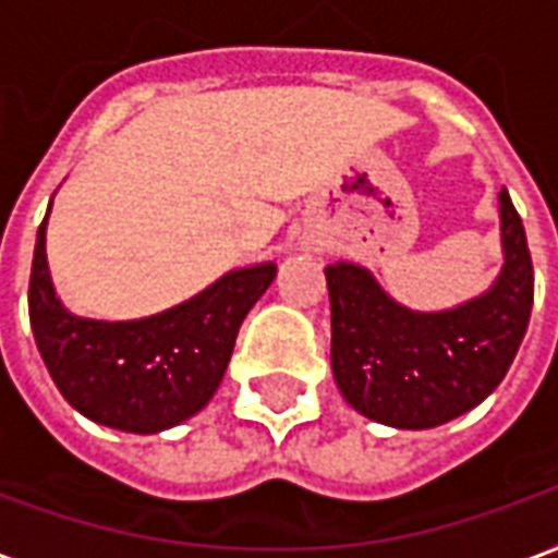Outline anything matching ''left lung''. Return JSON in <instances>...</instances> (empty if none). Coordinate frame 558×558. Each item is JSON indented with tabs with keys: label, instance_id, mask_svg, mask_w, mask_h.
<instances>
[{
	"label": "left lung",
	"instance_id": "8db88e82",
	"mask_svg": "<svg viewBox=\"0 0 558 558\" xmlns=\"http://www.w3.org/2000/svg\"><path fill=\"white\" fill-rule=\"evenodd\" d=\"M502 270L485 294L440 312L401 306L363 264L327 270L332 377L356 413L401 430L446 425L502 384L526 336L535 294L518 210L499 193Z\"/></svg>",
	"mask_w": 558,
	"mask_h": 558
}]
</instances>
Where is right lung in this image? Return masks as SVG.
Segmentation results:
<instances>
[{
    "label": "right lung",
    "instance_id": "obj_1",
    "mask_svg": "<svg viewBox=\"0 0 558 558\" xmlns=\"http://www.w3.org/2000/svg\"><path fill=\"white\" fill-rule=\"evenodd\" d=\"M47 219L50 210L35 240L28 320L64 401L97 425L128 434H160L195 416L222 384L240 324L276 279V264L229 270L148 318H80L52 288Z\"/></svg>",
    "mask_w": 558,
    "mask_h": 558
}]
</instances>
